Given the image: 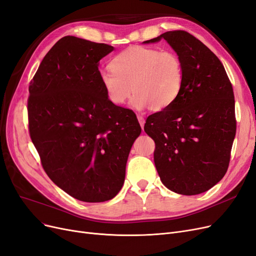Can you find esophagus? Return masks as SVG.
I'll return each instance as SVG.
<instances>
[{
  "label": "esophagus",
  "mask_w": 256,
  "mask_h": 256,
  "mask_svg": "<svg viewBox=\"0 0 256 256\" xmlns=\"http://www.w3.org/2000/svg\"><path fill=\"white\" fill-rule=\"evenodd\" d=\"M137 118H138V121H139V123H140V126H141V128H144V118L142 117V116H140V115H138L137 116Z\"/></svg>",
  "instance_id": "1"
}]
</instances>
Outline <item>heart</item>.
Returning a JSON list of instances; mask_svg holds the SVG:
<instances>
[{"label": "heart", "instance_id": "obj_1", "mask_svg": "<svg viewBox=\"0 0 256 256\" xmlns=\"http://www.w3.org/2000/svg\"><path fill=\"white\" fill-rule=\"evenodd\" d=\"M110 68L101 70L99 78L108 100L116 106H122L134 92L132 108L162 110L184 88V63L172 50L132 46L112 60Z\"/></svg>", "mask_w": 256, "mask_h": 256}]
</instances>
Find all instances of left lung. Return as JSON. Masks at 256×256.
I'll use <instances>...</instances> for the list:
<instances>
[{"instance_id": "8db88e82", "label": "left lung", "mask_w": 256, "mask_h": 256, "mask_svg": "<svg viewBox=\"0 0 256 256\" xmlns=\"http://www.w3.org/2000/svg\"><path fill=\"white\" fill-rule=\"evenodd\" d=\"M162 39L184 63V88L171 106L148 117L144 130L155 141L162 184L178 194H200L220 182L229 166L236 133L232 84L220 59L192 34L166 32L144 43Z\"/></svg>"}]
</instances>
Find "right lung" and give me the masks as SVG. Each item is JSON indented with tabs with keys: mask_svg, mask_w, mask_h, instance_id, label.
Listing matches in <instances>:
<instances>
[{
	"mask_svg": "<svg viewBox=\"0 0 256 256\" xmlns=\"http://www.w3.org/2000/svg\"><path fill=\"white\" fill-rule=\"evenodd\" d=\"M114 47L66 36L46 54L30 85L28 123L48 177L85 202L115 197L141 133L133 110L112 103L99 61Z\"/></svg>",
	"mask_w": 256,
	"mask_h": 256,
	"instance_id": "obj_1",
	"label": "right lung"
}]
</instances>
